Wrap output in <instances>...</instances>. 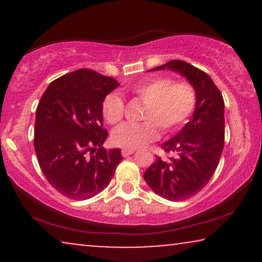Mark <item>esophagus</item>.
Returning <instances> with one entry per match:
<instances>
[{"instance_id":"esophagus-1","label":"esophagus","mask_w":262,"mask_h":262,"mask_svg":"<svg viewBox=\"0 0 262 262\" xmlns=\"http://www.w3.org/2000/svg\"><path fill=\"white\" fill-rule=\"evenodd\" d=\"M134 152H135V150H130V149H123V150H121V155H123L124 157L130 156Z\"/></svg>"}]
</instances>
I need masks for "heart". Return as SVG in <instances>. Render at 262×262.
Instances as JSON below:
<instances>
[{"label": "heart", "mask_w": 262, "mask_h": 262, "mask_svg": "<svg viewBox=\"0 0 262 262\" xmlns=\"http://www.w3.org/2000/svg\"><path fill=\"white\" fill-rule=\"evenodd\" d=\"M130 93L145 103L142 124H123L112 134L117 146L135 150L155 141L160 128L163 134L175 131L191 117L195 108L194 88L186 82L174 83L169 77H151L135 84ZM124 100L111 93L102 102V114L107 123L118 124L124 117Z\"/></svg>", "instance_id": "1"}]
</instances>
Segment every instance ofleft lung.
I'll return each mask as SVG.
<instances>
[{
  "mask_svg": "<svg viewBox=\"0 0 262 262\" xmlns=\"http://www.w3.org/2000/svg\"><path fill=\"white\" fill-rule=\"evenodd\" d=\"M163 69L187 78L196 94L195 110L181 131L161 145L178 156L156 157L144 180L156 194L180 202L205 187L217 169L224 146V100L212 78L189 63L174 59L150 71Z\"/></svg>",
  "mask_w": 262,
  "mask_h": 262,
  "instance_id": "obj_1",
  "label": "left lung"
}]
</instances>
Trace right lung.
I'll list each match as a JSON object with an SVG mask.
<instances>
[{
	"mask_svg": "<svg viewBox=\"0 0 262 262\" xmlns=\"http://www.w3.org/2000/svg\"><path fill=\"white\" fill-rule=\"evenodd\" d=\"M119 83L80 69L52 81L37 107L34 150L41 171L56 191L85 200L103 191L123 156L106 150L102 102Z\"/></svg>",
	"mask_w": 262,
	"mask_h": 262,
	"instance_id": "right-lung-1",
	"label": "right lung"
}]
</instances>
